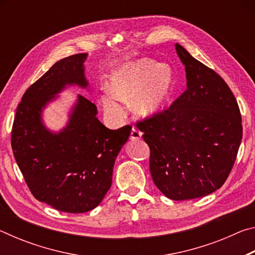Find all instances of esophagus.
<instances>
[{
	"mask_svg": "<svg viewBox=\"0 0 255 255\" xmlns=\"http://www.w3.org/2000/svg\"><path fill=\"white\" fill-rule=\"evenodd\" d=\"M141 135H143V132H141L137 127L133 126V127L131 128V131H130V139H132V140L140 139Z\"/></svg>",
	"mask_w": 255,
	"mask_h": 255,
	"instance_id": "obj_1",
	"label": "esophagus"
}]
</instances>
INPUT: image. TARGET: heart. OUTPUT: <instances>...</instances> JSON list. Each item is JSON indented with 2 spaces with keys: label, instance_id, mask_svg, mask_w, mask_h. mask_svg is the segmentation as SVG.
I'll use <instances>...</instances> for the list:
<instances>
[{
  "label": "heart",
  "instance_id": "b5f03b06",
  "mask_svg": "<svg viewBox=\"0 0 255 255\" xmlns=\"http://www.w3.org/2000/svg\"><path fill=\"white\" fill-rule=\"evenodd\" d=\"M173 90V74L171 68L150 59L133 60L120 67L111 79L110 92L101 98L105 110L112 117H122V103L136 99L135 111L145 117L157 114L169 100Z\"/></svg>",
  "mask_w": 255,
  "mask_h": 255
}]
</instances>
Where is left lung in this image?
<instances>
[{"instance_id": "1", "label": "left lung", "mask_w": 255, "mask_h": 255, "mask_svg": "<svg viewBox=\"0 0 255 255\" xmlns=\"http://www.w3.org/2000/svg\"><path fill=\"white\" fill-rule=\"evenodd\" d=\"M187 90L172 105L136 123L149 146L152 179L164 196L189 200L225 183L243 127L239 105L222 76L175 44Z\"/></svg>"}]
</instances>
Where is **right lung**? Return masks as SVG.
<instances>
[{
  "mask_svg": "<svg viewBox=\"0 0 255 255\" xmlns=\"http://www.w3.org/2000/svg\"><path fill=\"white\" fill-rule=\"evenodd\" d=\"M76 54L54 64L28 88L16 108L11 146L25 183L37 200L64 213L81 214L100 204L111 187L116 157L130 135L97 118V106L79 96L70 123L58 133L47 130L41 110L66 85L86 88L83 63Z\"/></svg>",
  "mask_w": 255,
  "mask_h": 255,
  "instance_id": "add662e5",
  "label": "right lung"
}]
</instances>
